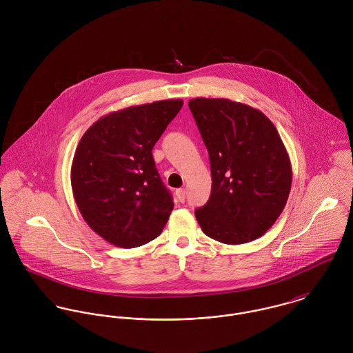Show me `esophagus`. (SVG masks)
<instances>
[{
	"instance_id": "esophagus-1",
	"label": "esophagus",
	"mask_w": 353,
	"mask_h": 353,
	"mask_svg": "<svg viewBox=\"0 0 353 353\" xmlns=\"http://www.w3.org/2000/svg\"><path fill=\"white\" fill-rule=\"evenodd\" d=\"M175 194H176V199H178L179 201L185 202V200H186V190H185V189H178Z\"/></svg>"
}]
</instances>
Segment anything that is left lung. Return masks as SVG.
Here are the masks:
<instances>
[{
    "label": "left lung",
    "instance_id": "left-lung-1",
    "mask_svg": "<svg viewBox=\"0 0 353 353\" xmlns=\"http://www.w3.org/2000/svg\"><path fill=\"white\" fill-rule=\"evenodd\" d=\"M190 111L209 153L212 192L196 209L205 235L242 245L262 236L281 214L292 167L272 121L249 104L194 98Z\"/></svg>",
    "mask_w": 353,
    "mask_h": 353
}]
</instances>
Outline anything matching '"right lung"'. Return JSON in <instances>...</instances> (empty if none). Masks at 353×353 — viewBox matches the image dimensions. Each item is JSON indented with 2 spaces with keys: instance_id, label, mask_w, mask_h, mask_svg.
I'll return each mask as SVG.
<instances>
[{
  "instance_id": "1",
  "label": "right lung",
  "mask_w": 353,
  "mask_h": 353,
  "mask_svg": "<svg viewBox=\"0 0 353 353\" xmlns=\"http://www.w3.org/2000/svg\"><path fill=\"white\" fill-rule=\"evenodd\" d=\"M183 105L168 99L103 115L83 134L72 161L73 197L85 223L108 243L133 249L157 238L174 209L152 150Z\"/></svg>"
}]
</instances>
